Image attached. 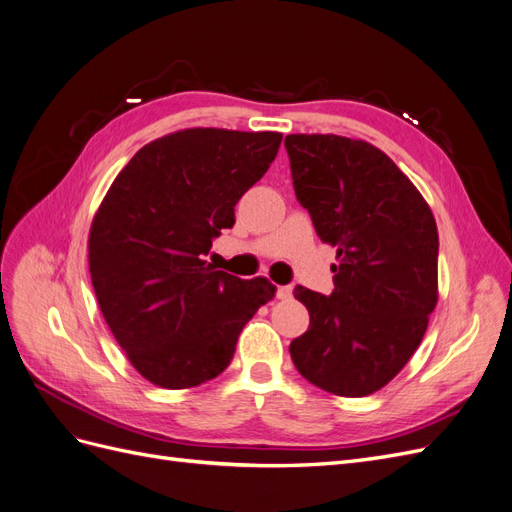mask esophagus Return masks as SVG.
<instances>
[{
	"instance_id": "1",
	"label": "esophagus",
	"mask_w": 512,
	"mask_h": 512,
	"mask_svg": "<svg viewBox=\"0 0 512 512\" xmlns=\"http://www.w3.org/2000/svg\"><path fill=\"white\" fill-rule=\"evenodd\" d=\"M292 297V286H280L277 288V299L288 301Z\"/></svg>"
}]
</instances>
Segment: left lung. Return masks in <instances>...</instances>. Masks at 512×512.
I'll list each match as a JSON object with an SVG mask.
<instances>
[{
	"label": "left lung",
	"mask_w": 512,
	"mask_h": 512,
	"mask_svg": "<svg viewBox=\"0 0 512 512\" xmlns=\"http://www.w3.org/2000/svg\"><path fill=\"white\" fill-rule=\"evenodd\" d=\"M292 185L320 241L337 247L335 290L294 288L309 329L290 344L299 374L339 397L389 384L438 303V226L423 194L378 147L288 134Z\"/></svg>",
	"instance_id": "1"
}]
</instances>
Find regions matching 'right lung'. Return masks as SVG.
Segmentation results:
<instances>
[{
    "label": "right lung",
    "instance_id": "right-lung-1",
    "mask_svg": "<svg viewBox=\"0 0 512 512\" xmlns=\"http://www.w3.org/2000/svg\"><path fill=\"white\" fill-rule=\"evenodd\" d=\"M280 132L188 128L123 166L89 228L100 312L132 367L179 391L230 365L241 329L275 297L267 277L239 280L205 256L235 205L267 173Z\"/></svg>",
    "mask_w": 512,
    "mask_h": 512
}]
</instances>
